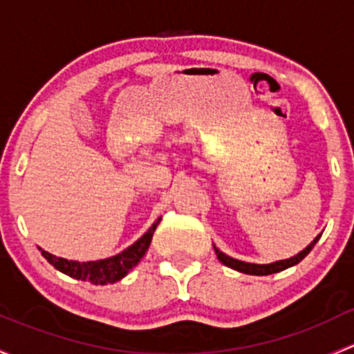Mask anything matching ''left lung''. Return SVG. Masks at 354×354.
<instances>
[{"mask_svg": "<svg viewBox=\"0 0 354 354\" xmlns=\"http://www.w3.org/2000/svg\"><path fill=\"white\" fill-rule=\"evenodd\" d=\"M319 237H321V234H319V236L315 237V239L312 241V243L308 244L302 252H299V254L293 256V258L283 259V261L271 263V265H252V263L239 261V259H234V258H230V256L224 254V252H221L218 249H215V252H217L218 261L224 263L225 266L232 268V270H237V271H241V273H245V274H258V277H265V274L278 273V271H283V270H286V268H290V266H293V265H297V263L302 261L305 256L312 251V248H314L315 243H317Z\"/></svg>", "mask_w": 354, "mask_h": 354, "instance_id": "8db88e82", "label": "left lung"}]
</instances>
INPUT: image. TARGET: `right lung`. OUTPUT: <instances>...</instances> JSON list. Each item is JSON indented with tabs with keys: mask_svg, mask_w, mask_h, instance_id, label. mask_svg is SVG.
<instances>
[{
	"mask_svg": "<svg viewBox=\"0 0 354 354\" xmlns=\"http://www.w3.org/2000/svg\"><path fill=\"white\" fill-rule=\"evenodd\" d=\"M159 221H161V218H159ZM159 221L156 222V224H152L151 229H149L137 243H133L130 248L125 249V251H122L120 254L111 256V258L106 259H100V261H68V259L57 258V256L50 254V252L42 251V249H40V251H42L44 258H46L55 270L62 271V273L68 274V277L76 278V280L89 281V283L95 285L115 283V281L122 280V278H124L140 259H142V256L146 254L149 244H151L152 241V234H154Z\"/></svg>",
	"mask_w": 354,
	"mask_h": 354,
	"instance_id": "right-lung-1",
	"label": "right lung"
}]
</instances>
